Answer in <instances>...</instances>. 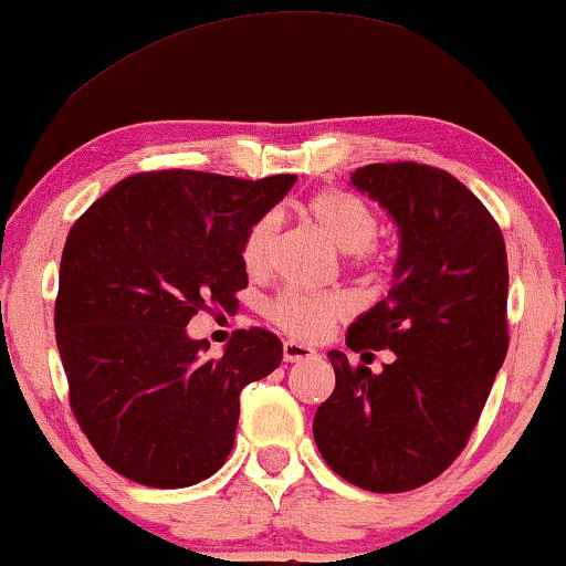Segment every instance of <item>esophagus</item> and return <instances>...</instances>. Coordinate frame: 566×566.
<instances>
[{"label":"esophagus","instance_id":"esophagus-1","mask_svg":"<svg viewBox=\"0 0 566 566\" xmlns=\"http://www.w3.org/2000/svg\"><path fill=\"white\" fill-rule=\"evenodd\" d=\"M317 352L312 349V347H307V344H302V342H283V357H285V363H302V360H307V357H315Z\"/></svg>","mask_w":566,"mask_h":566}]
</instances>
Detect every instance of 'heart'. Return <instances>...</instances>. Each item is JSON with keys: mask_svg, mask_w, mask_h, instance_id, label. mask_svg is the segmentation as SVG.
<instances>
[{"mask_svg": "<svg viewBox=\"0 0 566 566\" xmlns=\"http://www.w3.org/2000/svg\"><path fill=\"white\" fill-rule=\"evenodd\" d=\"M304 211L312 222L321 228L325 235L334 241L338 249L347 254L365 251L378 235V217L363 198L352 196L344 190H323L315 192ZM272 232H275V219L262 217L245 232L241 259L243 268L251 275L268 270ZM349 312L347 296L342 294H298V291H283L281 296L272 298L268 315L289 334L302 338L323 336L336 321H342Z\"/></svg>", "mask_w": 566, "mask_h": 566, "instance_id": "obj_1", "label": "heart"}]
</instances>
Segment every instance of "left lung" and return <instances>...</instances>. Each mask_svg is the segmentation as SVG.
Returning <instances> with one entry per match:
<instances>
[{
	"label": "left lung",
	"instance_id": "left-lung-1",
	"mask_svg": "<svg viewBox=\"0 0 566 566\" xmlns=\"http://www.w3.org/2000/svg\"><path fill=\"white\" fill-rule=\"evenodd\" d=\"M349 182L387 209L400 251L389 294L349 325L347 347L395 360L370 374L331 349L336 389L312 434L342 480L405 493L461 455L506 360V243L480 198L434 166L368 164Z\"/></svg>",
	"mask_w": 566,
	"mask_h": 566
}]
</instances>
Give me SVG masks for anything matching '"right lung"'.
I'll return each instance as SVG.
<instances>
[{"label": "right lung", "instance_id": "obj_1", "mask_svg": "<svg viewBox=\"0 0 566 566\" xmlns=\"http://www.w3.org/2000/svg\"><path fill=\"white\" fill-rule=\"evenodd\" d=\"M296 175L166 169L126 177L76 219L60 259L57 352L71 408L113 471L190 488L228 461L241 391L283 360L270 331H235L222 357L185 325L249 285L245 232Z\"/></svg>", "mask_w": 566, "mask_h": 566}]
</instances>
